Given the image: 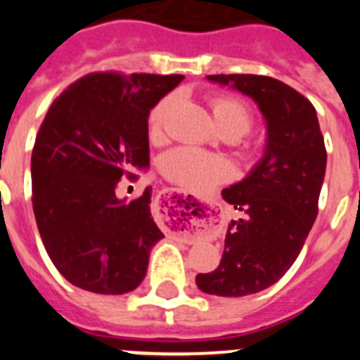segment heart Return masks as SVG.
<instances>
[{"label": "heart", "instance_id": "1", "mask_svg": "<svg viewBox=\"0 0 360 360\" xmlns=\"http://www.w3.org/2000/svg\"><path fill=\"white\" fill-rule=\"evenodd\" d=\"M174 98L164 97L153 108L148 119V129L151 139H160L164 131L165 115ZM212 115L224 133L238 136L245 135L252 126V115L249 108L232 97H216L212 101ZM160 169L171 182L186 187L195 193H207L212 187L227 180L231 165L225 158L211 155L202 149L180 146L167 151L160 160Z\"/></svg>", "mask_w": 360, "mask_h": 360}]
</instances>
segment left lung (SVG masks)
Masks as SVG:
<instances>
[{"label":"left lung","instance_id":"left-lung-1","mask_svg":"<svg viewBox=\"0 0 360 360\" xmlns=\"http://www.w3.org/2000/svg\"><path fill=\"white\" fill-rule=\"evenodd\" d=\"M207 81L252 98L266 126L263 157L221 191L243 216L229 224L218 269L196 276L205 294L243 297L272 287L297 259L317 218L326 149L316 108L285 82L243 73Z\"/></svg>","mask_w":360,"mask_h":360}]
</instances>
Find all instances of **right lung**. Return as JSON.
I'll return each mask as SVG.
<instances>
[{
    "label": "right lung",
    "instance_id": "obj_1",
    "mask_svg": "<svg viewBox=\"0 0 360 360\" xmlns=\"http://www.w3.org/2000/svg\"><path fill=\"white\" fill-rule=\"evenodd\" d=\"M184 75L90 73L52 103L32 151V205L44 249L75 287L119 295L146 278L164 238L151 187L117 198L124 174L149 167V111Z\"/></svg>",
    "mask_w": 360,
    "mask_h": 360
}]
</instances>
